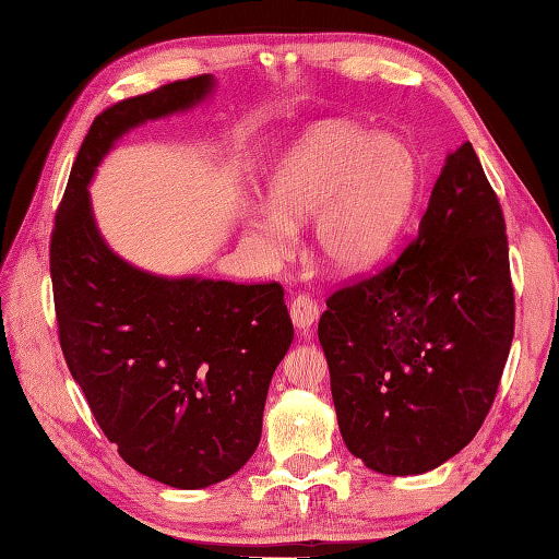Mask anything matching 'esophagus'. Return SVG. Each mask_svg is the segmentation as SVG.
<instances>
[{
    "instance_id": "esophagus-1",
    "label": "esophagus",
    "mask_w": 559,
    "mask_h": 559,
    "mask_svg": "<svg viewBox=\"0 0 559 559\" xmlns=\"http://www.w3.org/2000/svg\"><path fill=\"white\" fill-rule=\"evenodd\" d=\"M319 305L310 298V295L298 293L295 298L290 300V319L293 324L298 326V331H310L312 324L319 319Z\"/></svg>"
}]
</instances>
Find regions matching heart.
<instances>
[{"label":"heart","mask_w":559,"mask_h":559,"mask_svg":"<svg viewBox=\"0 0 559 559\" xmlns=\"http://www.w3.org/2000/svg\"><path fill=\"white\" fill-rule=\"evenodd\" d=\"M418 192V160L394 136L348 122L310 129L273 170L271 209L249 216L269 257L288 252L293 230L314 218L312 252L331 273H358L382 257Z\"/></svg>","instance_id":"obj_1"}]
</instances>
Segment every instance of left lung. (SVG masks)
I'll use <instances>...</instances> for the list:
<instances>
[{
	"instance_id": "1",
	"label": "left lung",
	"mask_w": 559,
	"mask_h": 559,
	"mask_svg": "<svg viewBox=\"0 0 559 559\" xmlns=\"http://www.w3.org/2000/svg\"><path fill=\"white\" fill-rule=\"evenodd\" d=\"M504 228L466 141L401 257L326 300L317 334L331 396L343 442L367 468L418 476L480 430L514 338Z\"/></svg>"
}]
</instances>
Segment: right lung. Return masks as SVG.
<instances>
[{"instance_id": "right-lung-1", "label": "right lung", "mask_w": 559, "mask_h": 559, "mask_svg": "<svg viewBox=\"0 0 559 559\" xmlns=\"http://www.w3.org/2000/svg\"><path fill=\"white\" fill-rule=\"evenodd\" d=\"M211 74L115 103L93 120L50 242L64 360L93 418L134 471L180 490L230 478L254 454L271 377L293 343L273 283L153 276L117 257L88 185L129 129L211 96Z\"/></svg>"}]
</instances>
